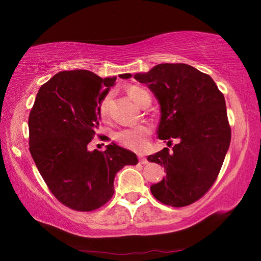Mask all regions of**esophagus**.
<instances>
[{
  "instance_id": "obj_1",
  "label": "esophagus",
  "mask_w": 261,
  "mask_h": 261,
  "mask_svg": "<svg viewBox=\"0 0 261 261\" xmlns=\"http://www.w3.org/2000/svg\"><path fill=\"white\" fill-rule=\"evenodd\" d=\"M138 159H139V163H140V164L145 165V164L148 163V159H147L146 157H143V156H139V157H138Z\"/></svg>"
}]
</instances>
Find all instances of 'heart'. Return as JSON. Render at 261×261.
Segmentation results:
<instances>
[{"label": "heart", "mask_w": 261, "mask_h": 261, "mask_svg": "<svg viewBox=\"0 0 261 261\" xmlns=\"http://www.w3.org/2000/svg\"><path fill=\"white\" fill-rule=\"evenodd\" d=\"M129 96L134 99L138 104L141 105L145 101H150L149 94L142 90L140 87L132 86L127 90ZM110 96L104 97L102 102L99 103L98 112L102 118H105L109 114L110 109ZM150 135V129L146 125H139L136 127H130V129L120 130L115 134V140L118 141L121 146H123L130 150L134 151H143L148 148V137Z\"/></svg>", "instance_id": "heart-1"}]
</instances>
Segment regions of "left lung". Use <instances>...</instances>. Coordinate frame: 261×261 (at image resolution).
<instances>
[{"label": "left lung", "mask_w": 261, "mask_h": 261, "mask_svg": "<svg viewBox=\"0 0 261 261\" xmlns=\"http://www.w3.org/2000/svg\"><path fill=\"white\" fill-rule=\"evenodd\" d=\"M134 77L158 99L159 139L178 141L173 150L148 156L166 170L150 191L166 205L186 206L213 185L228 152L231 129L223 94L208 75L186 64H159Z\"/></svg>", "instance_id": "left-lung-1"}]
</instances>
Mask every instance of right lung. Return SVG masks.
<instances>
[{
    "mask_svg": "<svg viewBox=\"0 0 261 261\" xmlns=\"http://www.w3.org/2000/svg\"><path fill=\"white\" fill-rule=\"evenodd\" d=\"M115 80L85 69L60 71L39 88L29 115L30 153L39 173L55 197L76 211L101 207L113 196L116 173L138 164L135 152L113 142L105 151L87 150L101 120L99 103Z\"/></svg>",
    "mask_w": 261,
    "mask_h": 261,
    "instance_id": "1",
    "label": "right lung"
}]
</instances>
